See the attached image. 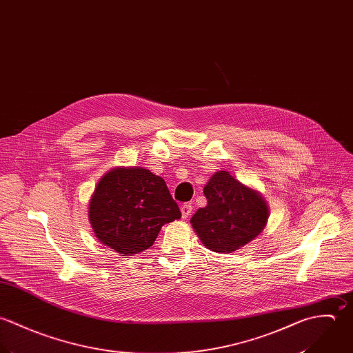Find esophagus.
Here are the masks:
<instances>
[{"label":"esophagus","mask_w":353,"mask_h":353,"mask_svg":"<svg viewBox=\"0 0 353 353\" xmlns=\"http://www.w3.org/2000/svg\"><path fill=\"white\" fill-rule=\"evenodd\" d=\"M180 210H181V216H183V218H188V215L192 212V205H191V203H184V205L180 208Z\"/></svg>","instance_id":"esophagus-1"}]
</instances>
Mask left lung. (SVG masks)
Segmentation results:
<instances>
[{"mask_svg": "<svg viewBox=\"0 0 353 353\" xmlns=\"http://www.w3.org/2000/svg\"><path fill=\"white\" fill-rule=\"evenodd\" d=\"M203 194L208 205L196 210L191 223L206 248L230 254L263 232L269 205L258 190L243 184L226 170H218Z\"/></svg>", "mask_w": 353, "mask_h": 353, "instance_id": "obj_1", "label": "left lung"}]
</instances>
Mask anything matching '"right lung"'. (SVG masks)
<instances>
[{"mask_svg":"<svg viewBox=\"0 0 353 353\" xmlns=\"http://www.w3.org/2000/svg\"><path fill=\"white\" fill-rule=\"evenodd\" d=\"M181 218L166 183L141 166H116L98 181L88 219L97 239L121 256L150 248L161 228Z\"/></svg>","mask_w":353,"mask_h":353,"instance_id":"right-lung-1","label":"right lung"}]
</instances>
